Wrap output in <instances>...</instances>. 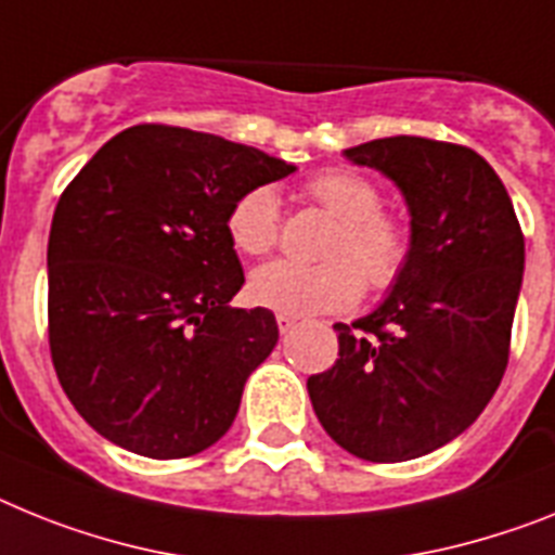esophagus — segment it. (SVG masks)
<instances>
[{"label":"esophagus","instance_id":"obj_1","mask_svg":"<svg viewBox=\"0 0 555 555\" xmlns=\"http://www.w3.org/2000/svg\"><path fill=\"white\" fill-rule=\"evenodd\" d=\"M276 324H279V333L285 335V333H291L293 327H296V319H293V315L279 313V315H276Z\"/></svg>","mask_w":555,"mask_h":555}]
</instances>
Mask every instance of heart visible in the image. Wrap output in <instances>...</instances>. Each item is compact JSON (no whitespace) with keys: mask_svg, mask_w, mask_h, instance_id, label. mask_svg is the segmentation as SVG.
I'll return each instance as SVG.
<instances>
[{"mask_svg":"<svg viewBox=\"0 0 555 555\" xmlns=\"http://www.w3.org/2000/svg\"><path fill=\"white\" fill-rule=\"evenodd\" d=\"M307 194L335 217L321 245L324 262L264 264L250 276V299L285 315H319L352 307L364 285L372 293L392 291L412 259V231L384 211L378 185L358 171L330 169L307 180ZM225 228L242 254H270L282 231L276 191L270 185L242 191L228 208Z\"/></svg>","mask_w":555,"mask_h":555,"instance_id":"obj_1","label":"heart"}]
</instances>
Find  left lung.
Returning a JSON list of instances; mask_svg holds the SVG:
<instances>
[{"mask_svg": "<svg viewBox=\"0 0 555 555\" xmlns=\"http://www.w3.org/2000/svg\"><path fill=\"white\" fill-rule=\"evenodd\" d=\"M344 155L403 191L412 259L375 313L335 324L338 358L307 378V392L341 449L403 463L463 435L496 392L525 236L505 185L474 149L398 134Z\"/></svg>", "mask_w": 555, "mask_h": 555, "instance_id": "obj_1", "label": "left lung"}]
</instances>
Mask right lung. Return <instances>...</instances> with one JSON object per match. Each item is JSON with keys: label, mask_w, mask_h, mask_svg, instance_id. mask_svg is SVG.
<instances>
[{"label": "right lung", "mask_w": 555, "mask_h": 555, "mask_svg": "<svg viewBox=\"0 0 555 555\" xmlns=\"http://www.w3.org/2000/svg\"><path fill=\"white\" fill-rule=\"evenodd\" d=\"M291 163L166 124L98 149L59 197L48 242V335L59 384L83 421L152 460L206 451L279 341L228 236L242 191Z\"/></svg>", "instance_id": "add662e5"}]
</instances>
